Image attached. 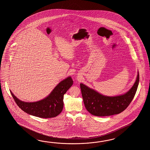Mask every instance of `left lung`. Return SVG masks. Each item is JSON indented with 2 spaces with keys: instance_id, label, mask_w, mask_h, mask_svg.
<instances>
[{
  "instance_id": "obj_1",
  "label": "left lung",
  "mask_w": 150,
  "mask_h": 150,
  "mask_svg": "<svg viewBox=\"0 0 150 150\" xmlns=\"http://www.w3.org/2000/svg\"><path fill=\"white\" fill-rule=\"evenodd\" d=\"M139 81L138 72L134 85L127 93L116 96H106L100 94L83 83L80 88L83 101L87 111L97 116H107L118 114L124 111L130 105L137 91Z\"/></svg>"
}]
</instances>
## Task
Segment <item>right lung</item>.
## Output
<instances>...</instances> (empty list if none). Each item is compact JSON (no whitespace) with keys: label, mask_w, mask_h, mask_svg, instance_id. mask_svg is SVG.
<instances>
[{"label":"right lung","mask_w":150,"mask_h":150,"mask_svg":"<svg viewBox=\"0 0 150 150\" xmlns=\"http://www.w3.org/2000/svg\"><path fill=\"white\" fill-rule=\"evenodd\" d=\"M73 83L71 77H68L59 83L46 98L37 102L21 101L11 92V93L16 105L26 113L41 118H51L57 116L62 111L64 94Z\"/></svg>","instance_id":"1"}]
</instances>
